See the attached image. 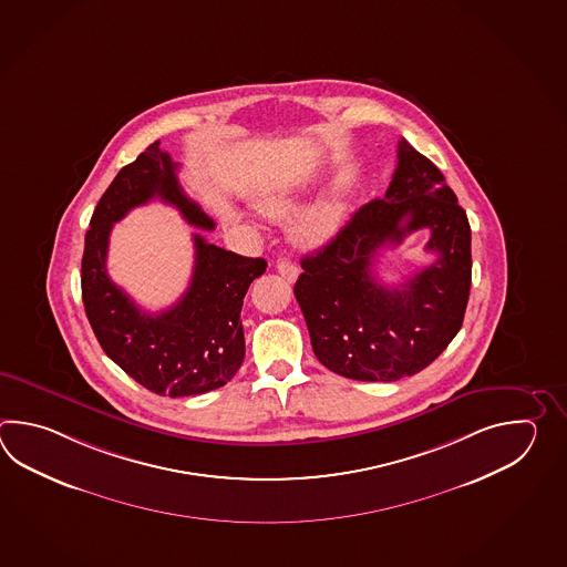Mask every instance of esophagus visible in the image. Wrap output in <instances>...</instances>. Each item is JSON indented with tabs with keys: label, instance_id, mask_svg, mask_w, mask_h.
<instances>
[{
	"label": "esophagus",
	"instance_id": "1",
	"mask_svg": "<svg viewBox=\"0 0 567 567\" xmlns=\"http://www.w3.org/2000/svg\"><path fill=\"white\" fill-rule=\"evenodd\" d=\"M278 274L281 278L288 279V281H296L300 276V269L296 264H291L288 259H279L278 261Z\"/></svg>",
	"mask_w": 567,
	"mask_h": 567
}]
</instances>
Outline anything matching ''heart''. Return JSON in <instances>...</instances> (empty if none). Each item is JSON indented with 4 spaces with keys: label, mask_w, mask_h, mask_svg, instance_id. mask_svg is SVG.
Returning <instances> with one entry per match:
<instances>
[{
    "label": "heart",
    "mask_w": 567,
    "mask_h": 567,
    "mask_svg": "<svg viewBox=\"0 0 567 567\" xmlns=\"http://www.w3.org/2000/svg\"><path fill=\"white\" fill-rule=\"evenodd\" d=\"M298 206V196L286 186H271L255 198V208L274 220L288 218ZM349 210V194L344 190L322 194L306 206L293 220L291 237L301 247H322L344 225Z\"/></svg>",
    "instance_id": "1"
}]
</instances>
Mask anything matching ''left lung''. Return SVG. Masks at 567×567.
<instances>
[{"label": "left lung", "instance_id": "left-lung-1", "mask_svg": "<svg viewBox=\"0 0 567 567\" xmlns=\"http://www.w3.org/2000/svg\"><path fill=\"white\" fill-rule=\"evenodd\" d=\"M420 228L433 230L436 261L383 287L375 255ZM301 269L293 293L318 361L347 379L391 383L423 371L458 334L471 296L468 217L442 172L401 140L385 198L361 206Z\"/></svg>", "mask_w": 567, "mask_h": 567}]
</instances>
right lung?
<instances>
[{
  "label": "right lung",
  "mask_w": 567,
  "mask_h": 567,
  "mask_svg": "<svg viewBox=\"0 0 567 567\" xmlns=\"http://www.w3.org/2000/svg\"><path fill=\"white\" fill-rule=\"evenodd\" d=\"M178 164L154 142L120 169L101 196L86 230L81 288L86 318L101 349L140 385L157 395L188 398L227 385L245 359L243 298L266 274L261 257H243L194 235V271L181 300L159 313L142 312L107 274L109 235L135 206L159 198L188 225L215 229L178 182Z\"/></svg>",
  "instance_id": "obj_1"
}]
</instances>
